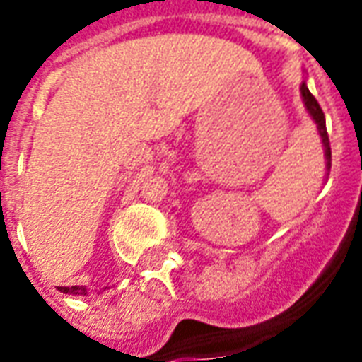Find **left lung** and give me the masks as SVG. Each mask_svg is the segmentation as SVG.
<instances>
[{
  "label": "left lung",
  "mask_w": 362,
  "mask_h": 362,
  "mask_svg": "<svg viewBox=\"0 0 362 362\" xmlns=\"http://www.w3.org/2000/svg\"><path fill=\"white\" fill-rule=\"evenodd\" d=\"M300 96H303L304 108L308 112V116L314 119V124L318 127V135L322 139V147H324V157H326V170L329 174V166H332V149H329V139H327V132H326V118H324V112L320 108L318 100L312 96V93L306 87V81H303L300 85Z\"/></svg>",
  "instance_id": "obj_1"
}]
</instances>
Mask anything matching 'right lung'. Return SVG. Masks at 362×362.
Returning a JSON list of instances; mask_svg holds the SVG:
<instances>
[{"mask_svg": "<svg viewBox=\"0 0 362 362\" xmlns=\"http://www.w3.org/2000/svg\"><path fill=\"white\" fill-rule=\"evenodd\" d=\"M62 293H66V295H87V287H83V285H75V287H59Z\"/></svg>", "mask_w": 362, "mask_h": 362, "instance_id": "add662e5", "label": "right lung"}]
</instances>
